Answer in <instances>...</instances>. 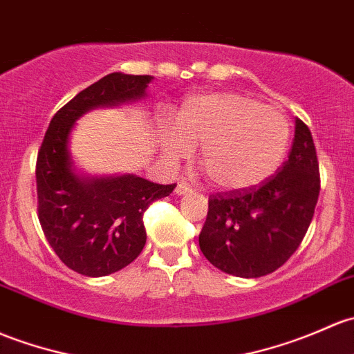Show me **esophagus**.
<instances>
[{
	"label": "esophagus",
	"instance_id": "34e87169",
	"mask_svg": "<svg viewBox=\"0 0 354 354\" xmlns=\"http://www.w3.org/2000/svg\"><path fill=\"white\" fill-rule=\"evenodd\" d=\"M174 192H176V195H187V193L192 192V188H189L187 183H178V187Z\"/></svg>",
	"mask_w": 354,
	"mask_h": 354
}]
</instances>
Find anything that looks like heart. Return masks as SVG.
Masks as SVG:
<instances>
[{"label":"heart","mask_w":354,"mask_h":354,"mask_svg":"<svg viewBox=\"0 0 354 354\" xmlns=\"http://www.w3.org/2000/svg\"><path fill=\"white\" fill-rule=\"evenodd\" d=\"M161 152L180 161L189 146H200L198 161L212 185L237 192L258 187L283 161L290 122L274 106L237 93H212L185 100L174 129L158 132Z\"/></svg>","instance_id":"heart-1"}]
</instances>
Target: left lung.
<instances>
[{
    "instance_id": "8db88e82",
    "label": "left lung",
    "mask_w": 354,
    "mask_h": 354,
    "mask_svg": "<svg viewBox=\"0 0 354 354\" xmlns=\"http://www.w3.org/2000/svg\"><path fill=\"white\" fill-rule=\"evenodd\" d=\"M321 178L314 140L295 120L288 161L258 187L214 193L198 244L224 273L259 278L278 270L297 251L314 217Z\"/></svg>"
}]
</instances>
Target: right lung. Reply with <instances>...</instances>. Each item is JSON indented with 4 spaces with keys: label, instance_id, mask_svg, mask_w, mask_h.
<instances>
[{
    "label": "right lung",
    "instance_id": "add662e5",
    "mask_svg": "<svg viewBox=\"0 0 354 354\" xmlns=\"http://www.w3.org/2000/svg\"><path fill=\"white\" fill-rule=\"evenodd\" d=\"M152 76L111 73L77 93L50 120L37 158L39 221L66 266L84 277L122 270L146 245L142 215L176 185H158L136 174L84 176L69 151L71 130L84 113L146 96Z\"/></svg>",
    "mask_w": 354,
    "mask_h": 354
}]
</instances>
